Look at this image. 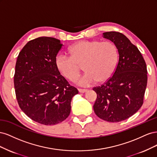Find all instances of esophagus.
Returning a JSON list of instances; mask_svg holds the SVG:
<instances>
[{
    "label": "esophagus",
    "instance_id": "1",
    "mask_svg": "<svg viewBox=\"0 0 157 157\" xmlns=\"http://www.w3.org/2000/svg\"><path fill=\"white\" fill-rule=\"evenodd\" d=\"M78 92L80 93H84V92H87V90L86 89H80V88H78Z\"/></svg>",
    "mask_w": 157,
    "mask_h": 157
}]
</instances>
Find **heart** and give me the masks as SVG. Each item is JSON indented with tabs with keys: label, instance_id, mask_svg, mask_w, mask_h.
<instances>
[{
	"label": "heart",
	"instance_id": "1",
	"mask_svg": "<svg viewBox=\"0 0 157 157\" xmlns=\"http://www.w3.org/2000/svg\"><path fill=\"white\" fill-rule=\"evenodd\" d=\"M69 53L71 56H57L56 66L65 78L74 81L80 75V65H82L86 73L77 80L81 86L107 81L117 67L118 50L110 41H79L69 47Z\"/></svg>",
	"mask_w": 157,
	"mask_h": 157
}]
</instances>
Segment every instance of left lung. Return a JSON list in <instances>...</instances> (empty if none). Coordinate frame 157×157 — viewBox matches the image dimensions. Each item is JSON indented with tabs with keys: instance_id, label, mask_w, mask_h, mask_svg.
<instances>
[{
	"instance_id": "1",
	"label": "left lung",
	"mask_w": 157,
	"mask_h": 157,
	"mask_svg": "<svg viewBox=\"0 0 157 157\" xmlns=\"http://www.w3.org/2000/svg\"><path fill=\"white\" fill-rule=\"evenodd\" d=\"M103 37L115 44L119 59L112 77L93 88L97 94L94 110L101 119L118 122L132 116L143 105L147 66L138 48L124 35L110 31L103 33Z\"/></svg>"
}]
</instances>
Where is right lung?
Returning <instances> with one entry per match:
<instances>
[{
    "label": "right lung",
    "mask_w": 157,
    "mask_h": 157,
    "mask_svg": "<svg viewBox=\"0 0 157 157\" xmlns=\"http://www.w3.org/2000/svg\"><path fill=\"white\" fill-rule=\"evenodd\" d=\"M62 46L55 38L39 37L28 42L17 58L13 82L19 106L42 124L54 125L65 120L71 99L78 93L56 66Z\"/></svg>",
    "instance_id": "add662e5"
}]
</instances>
